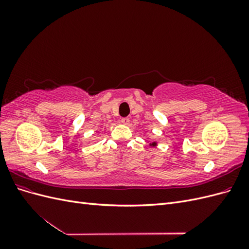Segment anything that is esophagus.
<instances>
[{
	"label": "esophagus",
	"instance_id": "obj_1",
	"mask_svg": "<svg viewBox=\"0 0 249 249\" xmlns=\"http://www.w3.org/2000/svg\"><path fill=\"white\" fill-rule=\"evenodd\" d=\"M120 122H122V124H123L127 125V124H130V119L127 118V117H124V118H122V120H120Z\"/></svg>",
	"mask_w": 249,
	"mask_h": 249
}]
</instances>
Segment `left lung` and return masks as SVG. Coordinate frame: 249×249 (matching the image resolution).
<instances>
[{"instance_id": "8db88e82", "label": "left lung", "mask_w": 249, "mask_h": 249, "mask_svg": "<svg viewBox=\"0 0 249 249\" xmlns=\"http://www.w3.org/2000/svg\"><path fill=\"white\" fill-rule=\"evenodd\" d=\"M150 146H157V142H153V143H149Z\"/></svg>"}]
</instances>
